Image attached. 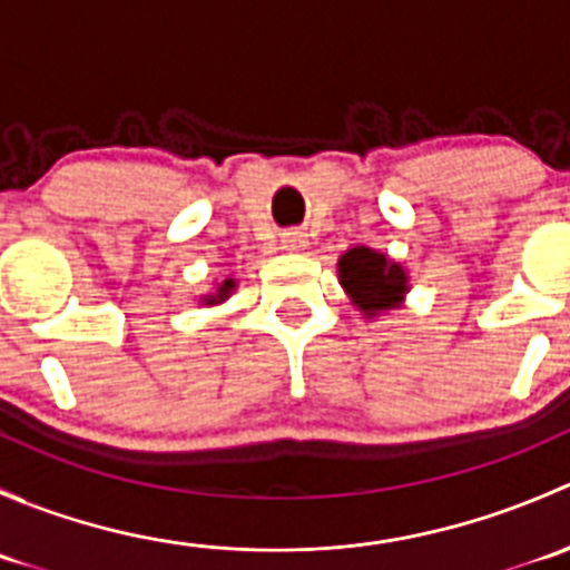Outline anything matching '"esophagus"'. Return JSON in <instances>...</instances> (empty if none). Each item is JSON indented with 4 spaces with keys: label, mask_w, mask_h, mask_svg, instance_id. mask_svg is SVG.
Returning <instances> with one entry per match:
<instances>
[{
    "label": "esophagus",
    "mask_w": 570,
    "mask_h": 570,
    "mask_svg": "<svg viewBox=\"0 0 570 570\" xmlns=\"http://www.w3.org/2000/svg\"><path fill=\"white\" fill-rule=\"evenodd\" d=\"M281 243H284L286 250H303L306 248V234H303L301 228H292V232H286L284 237H281Z\"/></svg>",
    "instance_id": "esophagus-1"
}]
</instances>
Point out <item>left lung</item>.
<instances>
[{
	"label": "left lung",
	"instance_id": "obj_1",
	"mask_svg": "<svg viewBox=\"0 0 570 570\" xmlns=\"http://www.w3.org/2000/svg\"><path fill=\"white\" fill-rule=\"evenodd\" d=\"M338 278L364 314L392 308L405 295V273L396 262L370 248H353L338 258Z\"/></svg>",
	"mask_w": 570,
	"mask_h": 570
}]
</instances>
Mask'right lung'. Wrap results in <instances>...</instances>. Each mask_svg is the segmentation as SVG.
<instances>
[{
	"instance_id": "1",
	"label": "right lung",
	"mask_w": 570,
	"mask_h": 570,
	"mask_svg": "<svg viewBox=\"0 0 570 570\" xmlns=\"http://www.w3.org/2000/svg\"><path fill=\"white\" fill-rule=\"evenodd\" d=\"M234 289V281L232 278H228L226 281V284H223L220 286V289H217V295L215 297H206V303H220L223 301V297H228V292H232Z\"/></svg>"
}]
</instances>
